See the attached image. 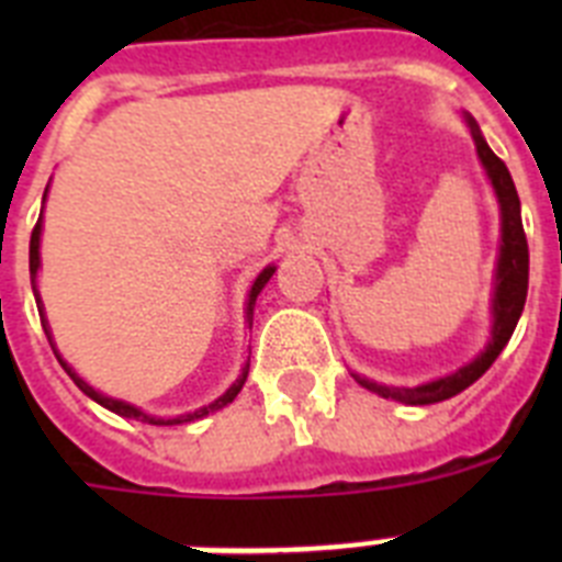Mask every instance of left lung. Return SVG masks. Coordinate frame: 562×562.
Here are the masks:
<instances>
[{
	"mask_svg": "<svg viewBox=\"0 0 562 562\" xmlns=\"http://www.w3.org/2000/svg\"><path fill=\"white\" fill-rule=\"evenodd\" d=\"M464 123L473 134L475 151L484 166L490 186L495 191L501 211V247H498V261H495V286H493V304H490V315H493V329H490V340L484 349L464 362L461 369L453 374H445L439 380L422 382V385H380V382L369 380V376L355 374L362 389L374 391V394L385 396V400L405 402V405H434V402H445L450 396L461 394L470 389L481 374H484L504 346L513 337L515 326L520 321V312L526 304V290H529V245L524 236V222H520V200L515 191V182L509 177V168L493 154V148L486 146L484 134H481L479 123L473 121V114L464 112Z\"/></svg>",
	"mask_w": 562,
	"mask_h": 562,
	"instance_id": "1",
	"label": "left lung"
}]
</instances>
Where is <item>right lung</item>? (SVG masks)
I'll return each instance as SVG.
<instances>
[{
	"mask_svg": "<svg viewBox=\"0 0 562 562\" xmlns=\"http://www.w3.org/2000/svg\"><path fill=\"white\" fill-rule=\"evenodd\" d=\"M44 200H47V191H44ZM38 247H42V216H38L36 227H33V236H30V284H33V295H36V306H38V315H42V326H44V335H47L49 346H53V351H56L58 362H61V369L67 371L69 376H72V382H76L78 389L83 391V394L89 396V400H95L98 405H103L106 411H112V414L117 416H126V419H137V422H148V425H186V422H196L202 419V416L207 414H216V411H222L225 405H231L233 400L238 396V391H241V385L247 382V371H250V360L241 366V374L236 376V382H233L231 389L225 391L222 396H216L213 402H207V405H202V408L191 411V414H182V416H173V419H166V416H151L146 414V411H140L137 405H132V402H123V400H114V396H106L101 394V391H95L92 385H89L83 376H78V371L69 366L67 360H64L61 355H58L56 342H53V331H49V324H47V315H44V304H42V295H38V267H42V252H38ZM272 272H276V265L265 267V270L258 272L256 281H252L250 292H247V306H245V321L247 326H252V310H256V297L258 292L265 290V284L272 278Z\"/></svg>",
	"mask_w": 562,
	"mask_h": 562,
	"instance_id": "1",
	"label": "right lung"
}]
</instances>
